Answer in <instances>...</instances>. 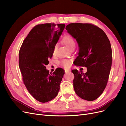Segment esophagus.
<instances>
[{
	"label": "esophagus",
	"mask_w": 126,
	"mask_h": 126,
	"mask_svg": "<svg viewBox=\"0 0 126 126\" xmlns=\"http://www.w3.org/2000/svg\"><path fill=\"white\" fill-rule=\"evenodd\" d=\"M64 71H65V72H67L68 71H70V70L67 69H64Z\"/></svg>",
	"instance_id": "34e87169"
}]
</instances>
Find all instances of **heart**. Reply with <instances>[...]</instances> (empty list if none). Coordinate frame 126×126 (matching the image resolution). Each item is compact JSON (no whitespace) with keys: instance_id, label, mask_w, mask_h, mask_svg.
<instances>
[{"instance_id":"heart-1","label":"heart","mask_w":126,"mask_h":126,"mask_svg":"<svg viewBox=\"0 0 126 126\" xmlns=\"http://www.w3.org/2000/svg\"><path fill=\"white\" fill-rule=\"evenodd\" d=\"M62 43L64 45H65L70 50H71L72 49L75 48L76 47V41L75 39L69 35L64 36L62 39ZM57 48H58L57 45H55L54 48H53L52 50V55L54 56H56L57 54ZM71 63V60L67 59H62L59 63V64H60L61 66H62L63 67L66 68H69L70 66Z\"/></svg>"}]
</instances>
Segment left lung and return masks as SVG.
Instances as JSON below:
<instances>
[{
	"label": "left lung",
	"mask_w": 126,
	"mask_h": 126,
	"mask_svg": "<svg viewBox=\"0 0 126 126\" xmlns=\"http://www.w3.org/2000/svg\"><path fill=\"white\" fill-rule=\"evenodd\" d=\"M68 32L77 40L79 55L75 64L86 67L82 73L72 70L74 89L82 99L96 100L107 84L112 63V50L106 34L97 26L89 23H71L66 27Z\"/></svg>",
	"instance_id": "1"
}]
</instances>
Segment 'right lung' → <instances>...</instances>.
I'll return each instance as SVG.
<instances>
[{
  "instance_id": "add662e5",
  "label": "right lung",
  "mask_w": 126,
  "mask_h": 126,
  "mask_svg": "<svg viewBox=\"0 0 126 126\" xmlns=\"http://www.w3.org/2000/svg\"><path fill=\"white\" fill-rule=\"evenodd\" d=\"M35 26L24 39L19 52V66L27 89L38 101L47 102L58 94L64 70L57 68L51 74L46 69L64 24Z\"/></svg>"
}]
</instances>
